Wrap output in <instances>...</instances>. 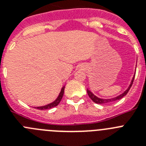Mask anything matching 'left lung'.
I'll use <instances>...</instances> for the list:
<instances>
[{
  "label": "left lung",
  "instance_id": "obj_1",
  "mask_svg": "<svg viewBox=\"0 0 146 146\" xmlns=\"http://www.w3.org/2000/svg\"><path fill=\"white\" fill-rule=\"evenodd\" d=\"M135 75H134L132 80H131V82H130V85H129V86L128 87V88L126 89V91H125L123 94H120L119 96H117L116 97L110 98V99H101V98H99V97H97L96 96H95V95H94V94H93L91 91H89L88 89H87V93H88V94L89 97L91 99V100H92L93 102H94L95 103H96V104H107V103L113 102H114V101H117V100H119V99H122V98H123V96H126V94H127V93L129 92L130 88L131 87V86H132V83H133L134 79H135Z\"/></svg>",
  "mask_w": 146,
  "mask_h": 146
}]
</instances>
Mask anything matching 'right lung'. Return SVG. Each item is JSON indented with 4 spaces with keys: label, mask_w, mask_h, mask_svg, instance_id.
Masks as SVG:
<instances>
[{
    "label": "right lung",
    "mask_w": 146,
    "mask_h": 146,
    "mask_svg": "<svg viewBox=\"0 0 146 146\" xmlns=\"http://www.w3.org/2000/svg\"><path fill=\"white\" fill-rule=\"evenodd\" d=\"M64 88H65V86L61 88V91H60V94H59L58 96L57 97V99H55V101L52 102V103H50V104H47V105H44V106H41V107H36V109H38L41 110H47V109H50V108H52L54 107H56L58 104L60 103V102L61 101L62 97L64 96Z\"/></svg>",
    "instance_id": "add662e5"
}]
</instances>
